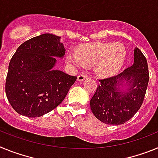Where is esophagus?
I'll return each mask as SVG.
<instances>
[{"label": "esophagus", "mask_w": 158, "mask_h": 158, "mask_svg": "<svg viewBox=\"0 0 158 158\" xmlns=\"http://www.w3.org/2000/svg\"><path fill=\"white\" fill-rule=\"evenodd\" d=\"M86 77H87V76H86V75L81 73V74L78 75V76H77V81H82L85 80Z\"/></svg>", "instance_id": "1"}]
</instances>
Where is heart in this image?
<instances>
[{
  "label": "heart",
  "mask_w": 158,
  "mask_h": 158,
  "mask_svg": "<svg viewBox=\"0 0 158 158\" xmlns=\"http://www.w3.org/2000/svg\"><path fill=\"white\" fill-rule=\"evenodd\" d=\"M126 55L125 46L121 43H93L79 46L75 54H68L65 58L73 65H94L96 73L105 77L119 70Z\"/></svg>",
  "instance_id": "1"
}]
</instances>
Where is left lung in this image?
I'll list each match as a JSON object with an SVG mask.
<instances>
[{"mask_svg":"<svg viewBox=\"0 0 158 158\" xmlns=\"http://www.w3.org/2000/svg\"><path fill=\"white\" fill-rule=\"evenodd\" d=\"M135 61L119 74L99 80L90 107L99 120L109 125H120L131 119L144 100L149 82L146 57L138 47L134 51ZM127 86V89L123 87Z\"/></svg>","mask_w":158,"mask_h":158,"instance_id":"left-lung-1","label":"left lung"}]
</instances>
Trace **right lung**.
<instances>
[{
  "label": "right lung",
  "instance_id": "right-lung-1",
  "mask_svg": "<svg viewBox=\"0 0 158 158\" xmlns=\"http://www.w3.org/2000/svg\"><path fill=\"white\" fill-rule=\"evenodd\" d=\"M61 37L43 34L19 46L13 54L5 82L7 98L24 116L40 117L58 107L77 77L55 70L57 58L65 54Z\"/></svg>",
  "mask_w": 158,
  "mask_h": 158
}]
</instances>
